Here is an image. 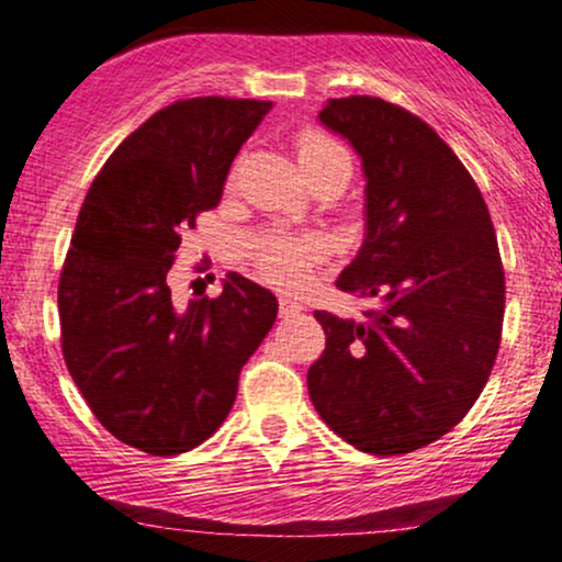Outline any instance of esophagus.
<instances>
[{"label":"esophagus","instance_id":"34e87169","mask_svg":"<svg viewBox=\"0 0 562 562\" xmlns=\"http://www.w3.org/2000/svg\"><path fill=\"white\" fill-rule=\"evenodd\" d=\"M301 312H303V303L301 301L285 299V295H282V299H280V314H282V317H299Z\"/></svg>","mask_w":562,"mask_h":562}]
</instances>
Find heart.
Segmentation results:
<instances>
[{"label":"heart","instance_id":"1","mask_svg":"<svg viewBox=\"0 0 562 562\" xmlns=\"http://www.w3.org/2000/svg\"><path fill=\"white\" fill-rule=\"evenodd\" d=\"M295 153H299V164L306 179L312 173L330 166H346L351 169V158L340 142L327 137L325 132L317 128H306L295 139ZM319 261V245L314 240H301V237L288 235H267L256 245V263H259L261 274L277 288L295 290L312 274L314 263Z\"/></svg>","mask_w":562,"mask_h":562}]
</instances>
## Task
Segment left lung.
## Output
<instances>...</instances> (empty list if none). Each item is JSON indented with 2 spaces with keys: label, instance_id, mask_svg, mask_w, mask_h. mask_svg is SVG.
Returning <instances> with one entry per match:
<instances>
[{
  "label": "left lung",
  "instance_id": "obj_1",
  "mask_svg": "<svg viewBox=\"0 0 562 562\" xmlns=\"http://www.w3.org/2000/svg\"><path fill=\"white\" fill-rule=\"evenodd\" d=\"M319 121L364 171V243L335 285L380 301L367 322L314 312V409L344 441L393 457L449 434L499 351L505 272L479 184L425 121L380 97L327 100Z\"/></svg>",
  "mask_w": 562,
  "mask_h": 562
}]
</instances>
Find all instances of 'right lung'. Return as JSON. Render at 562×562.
Returning <instances> with one entry per match:
<instances>
[{
	"label": "right lung",
	"mask_w": 562,
	"mask_h": 562,
	"mask_svg": "<svg viewBox=\"0 0 562 562\" xmlns=\"http://www.w3.org/2000/svg\"><path fill=\"white\" fill-rule=\"evenodd\" d=\"M272 111L192 97L115 147L76 218L60 272L63 357L102 428L153 457L195 449L227 420L277 299L229 272L218 299L179 308L169 269L184 229L216 209L232 160Z\"/></svg>",
	"instance_id": "add662e5"
}]
</instances>
